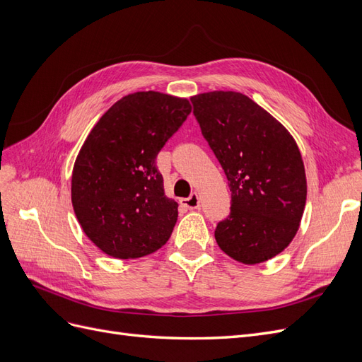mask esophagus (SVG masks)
<instances>
[{"instance_id": "obj_1", "label": "esophagus", "mask_w": 362, "mask_h": 362, "mask_svg": "<svg viewBox=\"0 0 362 362\" xmlns=\"http://www.w3.org/2000/svg\"><path fill=\"white\" fill-rule=\"evenodd\" d=\"M182 204L189 208V210H199L201 201L198 193H192L187 199H182Z\"/></svg>"}]
</instances>
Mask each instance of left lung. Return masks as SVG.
Segmentation results:
<instances>
[{
    "mask_svg": "<svg viewBox=\"0 0 362 362\" xmlns=\"http://www.w3.org/2000/svg\"><path fill=\"white\" fill-rule=\"evenodd\" d=\"M192 104L231 190V211L214 231L218 247L243 264L273 258L298 233L306 202L298 145L275 117L243 93H201Z\"/></svg>",
    "mask_w": 362,
    "mask_h": 362,
    "instance_id": "8db88e82",
    "label": "left lung"
}]
</instances>
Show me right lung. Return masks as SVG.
<instances>
[{
	"label": "right lung",
	"mask_w": 362,
	"mask_h": 362,
	"mask_svg": "<svg viewBox=\"0 0 362 362\" xmlns=\"http://www.w3.org/2000/svg\"><path fill=\"white\" fill-rule=\"evenodd\" d=\"M192 112L187 100L136 92L113 104L87 136L72 173V205L86 235L128 259L168 242L178 204L166 198L156 158Z\"/></svg>",
	"instance_id": "1"
}]
</instances>
